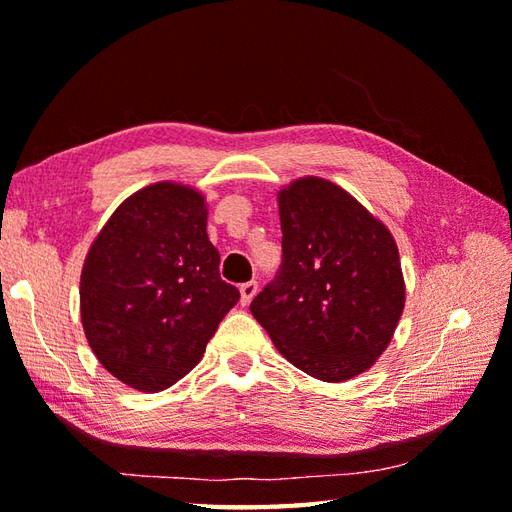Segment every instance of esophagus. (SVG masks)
I'll list each match as a JSON object with an SVG mask.
<instances>
[{
  "instance_id": "1",
  "label": "esophagus",
  "mask_w": 512,
  "mask_h": 512,
  "mask_svg": "<svg viewBox=\"0 0 512 512\" xmlns=\"http://www.w3.org/2000/svg\"><path fill=\"white\" fill-rule=\"evenodd\" d=\"M257 281H246V284L239 286V292H242V306H248L253 297L257 295Z\"/></svg>"
}]
</instances>
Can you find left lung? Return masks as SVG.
<instances>
[{
	"label": "left lung",
	"mask_w": 512,
	"mask_h": 512,
	"mask_svg": "<svg viewBox=\"0 0 512 512\" xmlns=\"http://www.w3.org/2000/svg\"><path fill=\"white\" fill-rule=\"evenodd\" d=\"M281 266L250 303L288 361L325 383L372 367L405 308L394 237L350 193L301 178L279 193Z\"/></svg>",
	"instance_id": "obj_1"
}]
</instances>
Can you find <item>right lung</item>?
<instances>
[{"label": "right lung", "mask_w": 512, "mask_h": 512, "mask_svg": "<svg viewBox=\"0 0 512 512\" xmlns=\"http://www.w3.org/2000/svg\"><path fill=\"white\" fill-rule=\"evenodd\" d=\"M239 290L220 277L204 198L158 182L107 220L81 273V319L101 365L140 391H162L200 363Z\"/></svg>", "instance_id": "right-lung-1"}]
</instances>
